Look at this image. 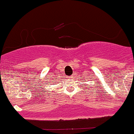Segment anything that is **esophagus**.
<instances>
[{
    "mask_svg": "<svg viewBox=\"0 0 134 134\" xmlns=\"http://www.w3.org/2000/svg\"><path fill=\"white\" fill-rule=\"evenodd\" d=\"M73 77V76H70V77H70V78H71V77Z\"/></svg>",
    "mask_w": 134,
    "mask_h": 134,
    "instance_id": "obj_1",
    "label": "esophagus"
}]
</instances>
